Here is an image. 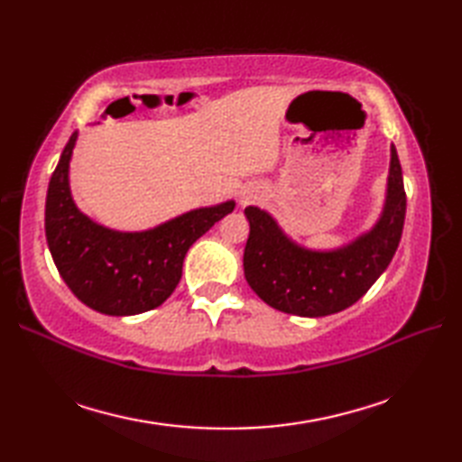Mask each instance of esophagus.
<instances>
[{"label":"esophagus","mask_w":462,"mask_h":462,"mask_svg":"<svg viewBox=\"0 0 462 462\" xmlns=\"http://www.w3.org/2000/svg\"><path fill=\"white\" fill-rule=\"evenodd\" d=\"M252 199H254V196H252V194H248V192H244V196H242V202H244V204H246V202H250Z\"/></svg>","instance_id":"esophagus-1"}]
</instances>
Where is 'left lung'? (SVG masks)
Returning a JSON list of instances; mask_svg holds the SVG:
<instances>
[{
  "label": "left lung",
  "mask_w": 462,
  "mask_h": 462,
  "mask_svg": "<svg viewBox=\"0 0 462 462\" xmlns=\"http://www.w3.org/2000/svg\"><path fill=\"white\" fill-rule=\"evenodd\" d=\"M405 208L403 172L391 144L385 204L369 232L336 250H310L293 242L266 210L248 206L244 276L273 310L301 318L331 316L365 296L387 270L403 234Z\"/></svg>",
  "instance_id": "1"
}]
</instances>
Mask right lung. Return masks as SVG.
Returning <instances> with one entry per match:
<instances>
[{"label":"right lung","instance_id":"add662e5","mask_svg":"<svg viewBox=\"0 0 462 462\" xmlns=\"http://www.w3.org/2000/svg\"><path fill=\"white\" fill-rule=\"evenodd\" d=\"M75 143L77 131L55 166L45 200V236L59 273L85 306L105 316L159 308L179 286L186 252L236 202L204 206L143 232L105 228L73 202L69 162Z\"/></svg>","mask_w":462,"mask_h":462}]
</instances>
